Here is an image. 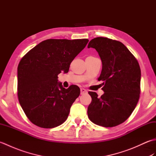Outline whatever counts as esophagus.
Masks as SVG:
<instances>
[{
  "label": "esophagus",
  "mask_w": 156,
  "mask_h": 156,
  "mask_svg": "<svg viewBox=\"0 0 156 156\" xmlns=\"http://www.w3.org/2000/svg\"><path fill=\"white\" fill-rule=\"evenodd\" d=\"M87 91L85 90L84 88H80V94H83L84 93H87Z\"/></svg>",
  "instance_id": "obj_1"
}]
</instances>
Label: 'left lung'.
I'll list each match as a JSON object with an SVG mask.
<instances>
[{
	"instance_id": "obj_1",
	"label": "left lung",
	"mask_w": 156,
	"mask_h": 156,
	"mask_svg": "<svg viewBox=\"0 0 156 156\" xmlns=\"http://www.w3.org/2000/svg\"><path fill=\"white\" fill-rule=\"evenodd\" d=\"M94 48L102 61L98 80L103 81L101 97L89 92L92 102L88 116L94 124L112 127L121 124L131 115L140 94L141 69L137 60L121 42L107 37H96L88 48Z\"/></svg>"
}]
</instances>
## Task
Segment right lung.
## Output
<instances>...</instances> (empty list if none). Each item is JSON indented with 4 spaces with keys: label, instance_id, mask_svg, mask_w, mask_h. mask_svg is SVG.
I'll list each match as a JSON object with an SVG mask.
<instances>
[{
    "label": "right lung",
    "instance_id": "obj_1",
    "mask_svg": "<svg viewBox=\"0 0 156 156\" xmlns=\"http://www.w3.org/2000/svg\"><path fill=\"white\" fill-rule=\"evenodd\" d=\"M88 42L87 39H47L31 49L20 61L19 101L34 125L54 128L67 119L80 90L76 85L64 88L58 82V75L68 72L71 62Z\"/></svg>",
    "mask_w": 156,
    "mask_h": 156
}]
</instances>
